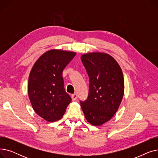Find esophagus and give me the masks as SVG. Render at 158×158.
<instances>
[{"instance_id": "34e87169", "label": "esophagus", "mask_w": 158, "mask_h": 158, "mask_svg": "<svg viewBox=\"0 0 158 158\" xmlns=\"http://www.w3.org/2000/svg\"><path fill=\"white\" fill-rule=\"evenodd\" d=\"M72 101H73L77 100V95L76 94H74L72 95Z\"/></svg>"}]
</instances>
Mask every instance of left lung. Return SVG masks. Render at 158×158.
Wrapping results in <instances>:
<instances>
[{
	"label": "left lung",
	"instance_id": "1",
	"mask_svg": "<svg viewBox=\"0 0 158 158\" xmlns=\"http://www.w3.org/2000/svg\"><path fill=\"white\" fill-rule=\"evenodd\" d=\"M89 77V92L80 101L87 121L101 126L117 111L124 92V79L118 63L107 54L93 52L81 56Z\"/></svg>",
	"mask_w": 158,
	"mask_h": 158
}]
</instances>
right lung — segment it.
Wrapping results in <instances>:
<instances>
[{
	"label": "right lung",
	"instance_id": "add662e5",
	"mask_svg": "<svg viewBox=\"0 0 158 158\" xmlns=\"http://www.w3.org/2000/svg\"><path fill=\"white\" fill-rule=\"evenodd\" d=\"M76 54L51 50L39 58L31 71L28 82L31 103L35 111L48 122L60 120L72 101L65 92L62 73Z\"/></svg>",
	"mask_w": 158,
	"mask_h": 158
}]
</instances>
